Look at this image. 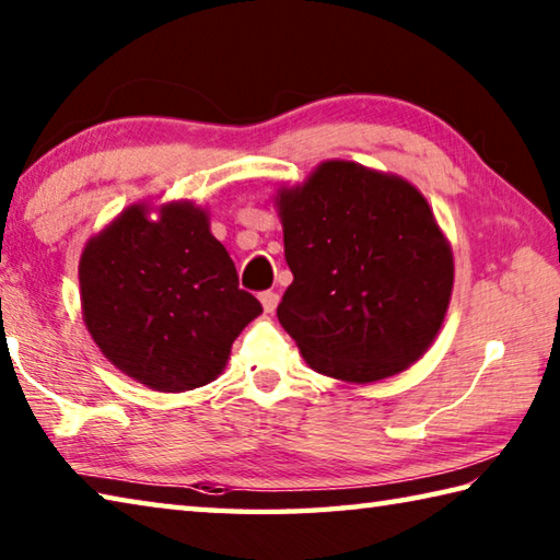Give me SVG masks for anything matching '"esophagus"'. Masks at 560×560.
I'll return each instance as SVG.
<instances>
[{
	"label": "esophagus",
	"mask_w": 560,
	"mask_h": 560,
	"mask_svg": "<svg viewBox=\"0 0 560 560\" xmlns=\"http://www.w3.org/2000/svg\"><path fill=\"white\" fill-rule=\"evenodd\" d=\"M259 301H261V306H264V311H267V314H273V311H277V306H279V293L277 291H261Z\"/></svg>",
	"instance_id": "obj_1"
}]
</instances>
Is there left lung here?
<instances>
[{
  "instance_id": "8db88e82",
  "label": "left lung",
  "mask_w": 560,
  "mask_h": 560,
  "mask_svg": "<svg viewBox=\"0 0 560 560\" xmlns=\"http://www.w3.org/2000/svg\"><path fill=\"white\" fill-rule=\"evenodd\" d=\"M279 210L293 281L277 316L306 363L348 383L415 363L438 336L454 281L424 197L400 177L330 160L283 189Z\"/></svg>"
}]
</instances>
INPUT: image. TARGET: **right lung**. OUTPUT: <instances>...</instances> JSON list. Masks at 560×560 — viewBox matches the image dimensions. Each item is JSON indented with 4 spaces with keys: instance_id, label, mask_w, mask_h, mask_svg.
Segmentation results:
<instances>
[{
    "instance_id": "obj_1",
    "label": "right lung",
    "mask_w": 560,
    "mask_h": 560,
    "mask_svg": "<svg viewBox=\"0 0 560 560\" xmlns=\"http://www.w3.org/2000/svg\"><path fill=\"white\" fill-rule=\"evenodd\" d=\"M89 334L113 365L153 390L183 393L224 371L261 303L192 205L160 220L130 207L86 244L79 267Z\"/></svg>"
}]
</instances>
